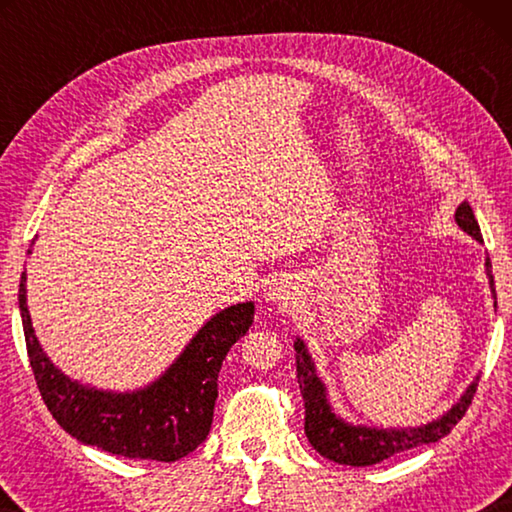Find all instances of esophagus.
<instances>
[{"label": "esophagus", "mask_w": 512, "mask_h": 512, "mask_svg": "<svg viewBox=\"0 0 512 512\" xmlns=\"http://www.w3.org/2000/svg\"><path fill=\"white\" fill-rule=\"evenodd\" d=\"M266 298L271 302H277V305H289L293 300V291H291V284L287 282H273L271 287L266 291Z\"/></svg>", "instance_id": "1"}]
</instances>
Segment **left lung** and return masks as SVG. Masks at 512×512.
<instances>
[{
    "mask_svg": "<svg viewBox=\"0 0 512 512\" xmlns=\"http://www.w3.org/2000/svg\"><path fill=\"white\" fill-rule=\"evenodd\" d=\"M454 216H456V223L461 225L467 235H472L476 241H483L479 223H476L470 205L467 203L458 205ZM485 273L490 277V289H492V296H495V280H492L490 257H485ZM293 348L298 352L296 354L298 384H300L302 400H305V433L309 443L320 456H325L329 461L341 463V465H354V467L375 465L395 454L406 452V449L438 443V440L445 438L447 433L456 427V422L463 418L467 406L472 404L476 386H479V377H476L452 409H449L445 415H440L438 420L422 424V427H409V429L361 427V424H350L341 420L339 415L332 411V406H329V400H327V388L316 375L314 361H311L307 345L302 343V339H296Z\"/></svg>",
    "mask_w": 512,
    "mask_h": 512,
    "instance_id": "1",
    "label": "left lung"
}]
</instances>
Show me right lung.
I'll return each mask as SVG.
<instances>
[{"label":"right lung","instance_id":"right-lung-1","mask_svg":"<svg viewBox=\"0 0 512 512\" xmlns=\"http://www.w3.org/2000/svg\"><path fill=\"white\" fill-rule=\"evenodd\" d=\"M17 300L33 377L60 427L103 452L162 463L178 461L207 438L221 363L253 325L255 314V302L219 311L153 384L133 393H112L69 379L49 361L31 325L24 273Z\"/></svg>","mask_w":512,"mask_h":512}]
</instances>
